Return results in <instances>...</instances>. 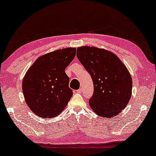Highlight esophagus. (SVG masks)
<instances>
[{"instance_id": "34e87169", "label": "esophagus", "mask_w": 156, "mask_h": 156, "mask_svg": "<svg viewBox=\"0 0 156 156\" xmlns=\"http://www.w3.org/2000/svg\"><path fill=\"white\" fill-rule=\"evenodd\" d=\"M76 93H80V94H81V92H82V88H80V89L77 90H76Z\"/></svg>"}]
</instances>
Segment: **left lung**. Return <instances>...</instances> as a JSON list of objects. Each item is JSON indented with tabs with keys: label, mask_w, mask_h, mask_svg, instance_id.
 I'll return each mask as SVG.
<instances>
[{
	"label": "left lung",
	"mask_w": 156,
	"mask_h": 156,
	"mask_svg": "<svg viewBox=\"0 0 156 156\" xmlns=\"http://www.w3.org/2000/svg\"><path fill=\"white\" fill-rule=\"evenodd\" d=\"M76 57L93 81L92 110L104 118L118 115L132 97V79L126 66L114 53L93 46L77 48Z\"/></svg>",
	"instance_id": "left-lung-1"
}]
</instances>
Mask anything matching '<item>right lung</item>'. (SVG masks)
<instances>
[{
	"label": "right lung",
	"mask_w": 156,
	"mask_h": 156,
	"mask_svg": "<svg viewBox=\"0 0 156 156\" xmlns=\"http://www.w3.org/2000/svg\"><path fill=\"white\" fill-rule=\"evenodd\" d=\"M76 55L75 48L59 49L40 56L24 75L23 92L33 112L53 118L64 110L73 96L65 69Z\"/></svg>",
	"instance_id": "1"
}]
</instances>
